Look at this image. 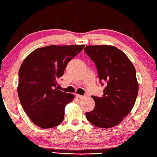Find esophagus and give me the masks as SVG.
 Segmentation results:
<instances>
[{
	"mask_svg": "<svg viewBox=\"0 0 157 157\" xmlns=\"http://www.w3.org/2000/svg\"><path fill=\"white\" fill-rule=\"evenodd\" d=\"M76 97L77 98H78V99H82V98H83L84 97H85V95H81L76 94Z\"/></svg>",
	"mask_w": 157,
	"mask_h": 157,
	"instance_id": "34e87169",
	"label": "esophagus"
}]
</instances>
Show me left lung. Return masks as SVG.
<instances>
[{"label": "left lung", "instance_id": "8db88e82", "mask_svg": "<svg viewBox=\"0 0 157 157\" xmlns=\"http://www.w3.org/2000/svg\"><path fill=\"white\" fill-rule=\"evenodd\" d=\"M84 51L95 62L101 82L106 83L103 96H92L95 108L86 113V117L95 126L111 128L117 125L135 105L139 90L135 68L126 54L115 47L90 45Z\"/></svg>", "mask_w": 157, "mask_h": 157}]
</instances>
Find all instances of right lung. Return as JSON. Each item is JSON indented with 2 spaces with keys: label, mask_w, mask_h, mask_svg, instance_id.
Masks as SVG:
<instances>
[{
  "label": "right lung",
  "mask_w": 157,
  "mask_h": 157,
  "mask_svg": "<svg viewBox=\"0 0 157 157\" xmlns=\"http://www.w3.org/2000/svg\"><path fill=\"white\" fill-rule=\"evenodd\" d=\"M85 45H50L32 52L20 66L17 94L22 108L36 125L43 129L59 124L64 108L74 95L62 92L57 81L68 63Z\"/></svg>",
  "instance_id": "obj_1"
}]
</instances>
